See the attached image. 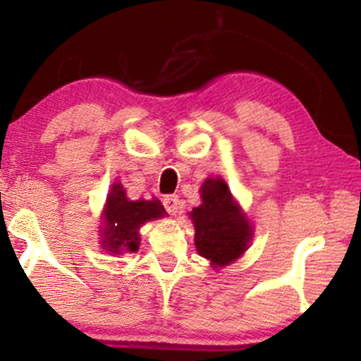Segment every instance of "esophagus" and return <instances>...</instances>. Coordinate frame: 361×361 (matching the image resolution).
<instances>
[{"mask_svg": "<svg viewBox=\"0 0 361 361\" xmlns=\"http://www.w3.org/2000/svg\"><path fill=\"white\" fill-rule=\"evenodd\" d=\"M162 204H164V209L169 212L171 215H176L177 212L180 209V200L177 195H167L164 197V200H162Z\"/></svg>", "mask_w": 361, "mask_h": 361, "instance_id": "esophagus-1", "label": "esophagus"}]
</instances>
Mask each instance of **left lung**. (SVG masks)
Here are the masks:
<instances>
[{
    "mask_svg": "<svg viewBox=\"0 0 361 361\" xmlns=\"http://www.w3.org/2000/svg\"><path fill=\"white\" fill-rule=\"evenodd\" d=\"M200 197L202 204L189 214L195 228L197 253L214 268H221L245 253L253 238V226L220 177H209L200 187Z\"/></svg>",
    "mask_w": 361,
    "mask_h": 361,
    "instance_id": "1",
    "label": "left lung"
}]
</instances>
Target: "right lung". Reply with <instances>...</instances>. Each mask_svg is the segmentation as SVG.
Here are the masks:
<instances>
[{
  "mask_svg": "<svg viewBox=\"0 0 361 361\" xmlns=\"http://www.w3.org/2000/svg\"><path fill=\"white\" fill-rule=\"evenodd\" d=\"M167 215L159 200H130L120 182H115L103 210L102 245L108 253H135L140 248V228L146 221Z\"/></svg>",
  "mask_w": 361,
  "mask_h": 361,
  "instance_id": "1",
  "label": "right lung"
}]
</instances>
